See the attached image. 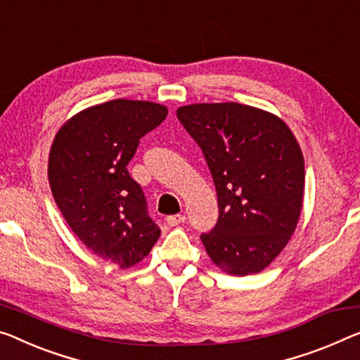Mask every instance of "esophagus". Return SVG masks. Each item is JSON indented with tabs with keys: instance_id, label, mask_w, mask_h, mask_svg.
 Segmentation results:
<instances>
[{
	"instance_id": "esophagus-1",
	"label": "esophagus",
	"mask_w": 360,
	"mask_h": 360,
	"mask_svg": "<svg viewBox=\"0 0 360 360\" xmlns=\"http://www.w3.org/2000/svg\"><path fill=\"white\" fill-rule=\"evenodd\" d=\"M185 219L186 217L184 214H175V215H169V217L165 219V222H167V225H170V226H176L181 222H185Z\"/></svg>"
}]
</instances>
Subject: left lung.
<instances>
[{
	"label": "left lung",
	"instance_id": "obj_1",
	"mask_svg": "<svg viewBox=\"0 0 360 360\" xmlns=\"http://www.w3.org/2000/svg\"><path fill=\"white\" fill-rule=\"evenodd\" d=\"M176 117L198 143L217 191L219 219L201 241L225 272L264 270L300 220L304 158L283 120L238 103L190 104Z\"/></svg>",
	"mask_w": 360,
	"mask_h": 360
}]
</instances>
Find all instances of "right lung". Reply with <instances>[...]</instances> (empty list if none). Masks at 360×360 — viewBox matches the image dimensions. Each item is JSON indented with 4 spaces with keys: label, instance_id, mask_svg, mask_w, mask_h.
<instances>
[{
    "label": "right lung",
    "instance_id": "add662e5",
    "mask_svg": "<svg viewBox=\"0 0 360 360\" xmlns=\"http://www.w3.org/2000/svg\"><path fill=\"white\" fill-rule=\"evenodd\" d=\"M165 117L161 104L112 99L74 115L49 151V186L65 222L88 250L122 269L148 256L161 236L127 165Z\"/></svg>",
    "mask_w": 360,
    "mask_h": 360
}]
</instances>
